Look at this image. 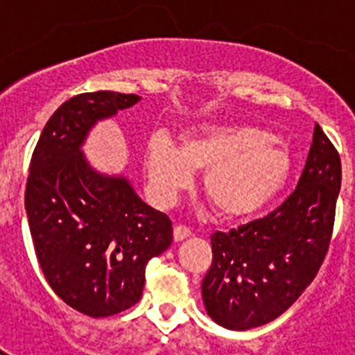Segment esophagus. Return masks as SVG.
I'll return each mask as SVG.
<instances>
[{
    "instance_id": "esophagus-1",
    "label": "esophagus",
    "mask_w": 355,
    "mask_h": 355,
    "mask_svg": "<svg viewBox=\"0 0 355 355\" xmlns=\"http://www.w3.org/2000/svg\"><path fill=\"white\" fill-rule=\"evenodd\" d=\"M188 236H192V231L184 225H175L174 227V240L175 241H183L187 240Z\"/></svg>"
}]
</instances>
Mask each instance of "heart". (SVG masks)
I'll use <instances>...</instances> for the list:
<instances>
[{
    "mask_svg": "<svg viewBox=\"0 0 355 355\" xmlns=\"http://www.w3.org/2000/svg\"><path fill=\"white\" fill-rule=\"evenodd\" d=\"M147 171L163 197L190 187L193 171H206L202 192L216 213L243 218L261 211L286 187L291 158L270 131L222 126L187 135L181 147L155 137L147 147Z\"/></svg>",
    "mask_w": 355,
    "mask_h": 355,
    "instance_id": "b5f03b06",
    "label": "heart"
}]
</instances>
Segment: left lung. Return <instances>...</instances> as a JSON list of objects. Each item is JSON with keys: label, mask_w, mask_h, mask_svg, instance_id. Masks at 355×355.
I'll return each instance as SVG.
<instances>
[{"label": "left lung", "mask_w": 355, "mask_h": 355, "mask_svg": "<svg viewBox=\"0 0 355 355\" xmlns=\"http://www.w3.org/2000/svg\"><path fill=\"white\" fill-rule=\"evenodd\" d=\"M340 188V155L316 124L295 192L259 220L211 236L202 300L213 322L247 331L275 320L299 299L329 250Z\"/></svg>", "instance_id": "left-lung-1"}]
</instances>
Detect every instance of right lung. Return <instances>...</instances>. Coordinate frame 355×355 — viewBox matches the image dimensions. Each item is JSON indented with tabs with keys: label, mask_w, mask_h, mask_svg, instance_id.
I'll return each instance as SVG.
<instances>
[{
	"label": "right lung",
	"mask_w": 355,
	"mask_h": 355,
	"mask_svg": "<svg viewBox=\"0 0 355 355\" xmlns=\"http://www.w3.org/2000/svg\"><path fill=\"white\" fill-rule=\"evenodd\" d=\"M135 94L87 92L56 110L30 163L24 206L49 286L92 318L142 297L146 266L172 243V222L122 175L99 174L81 153L94 124L139 103Z\"/></svg>",
	"instance_id": "obj_1"
}]
</instances>
